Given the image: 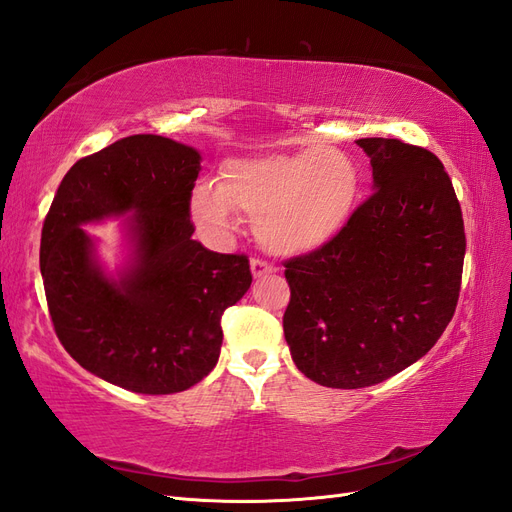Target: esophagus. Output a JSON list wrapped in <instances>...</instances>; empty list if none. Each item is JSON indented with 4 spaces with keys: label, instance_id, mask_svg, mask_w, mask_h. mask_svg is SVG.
Instances as JSON below:
<instances>
[{
    "label": "esophagus",
    "instance_id": "esophagus-1",
    "mask_svg": "<svg viewBox=\"0 0 512 512\" xmlns=\"http://www.w3.org/2000/svg\"><path fill=\"white\" fill-rule=\"evenodd\" d=\"M250 269H252V275L256 277V280H258V277H265V275H271V273L277 271L273 265H269V262L262 260V258H252Z\"/></svg>",
    "mask_w": 512,
    "mask_h": 512
}]
</instances>
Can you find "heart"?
Listing matches in <instances>:
<instances>
[{"label":"heart","mask_w":512,"mask_h":512,"mask_svg":"<svg viewBox=\"0 0 512 512\" xmlns=\"http://www.w3.org/2000/svg\"><path fill=\"white\" fill-rule=\"evenodd\" d=\"M359 188V168L344 151H273L226 162L220 183L196 185L192 213L200 226L222 235L241 211L256 220V235L269 250L303 254L337 237Z\"/></svg>","instance_id":"1"}]
</instances>
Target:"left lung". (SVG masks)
Instances as JSON below:
<instances>
[{
	"instance_id": "obj_1",
	"label": "left lung",
	"mask_w": 512,
	"mask_h": 512,
	"mask_svg": "<svg viewBox=\"0 0 512 512\" xmlns=\"http://www.w3.org/2000/svg\"><path fill=\"white\" fill-rule=\"evenodd\" d=\"M374 188L337 237L284 262V335L301 374L363 389L425 356L451 322L466 256L457 194L431 151L359 138Z\"/></svg>"
}]
</instances>
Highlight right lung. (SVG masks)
<instances>
[{"label":"right lung","instance_id":"1","mask_svg":"<svg viewBox=\"0 0 512 512\" xmlns=\"http://www.w3.org/2000/svg\"><path fill=\"white\" fill-rule=\"evenodd\" d=\"M198 170L200 153L188 145L126 136L76 162L44 218L40 271L59 342L126 391L168 395L203 380L220 359L222 314L252 284L245 254L192 239ZM128 210L135 265L111 281L80 226Z\"/></svg>","mask_w":512,"mask_h":512}]
</instances>
